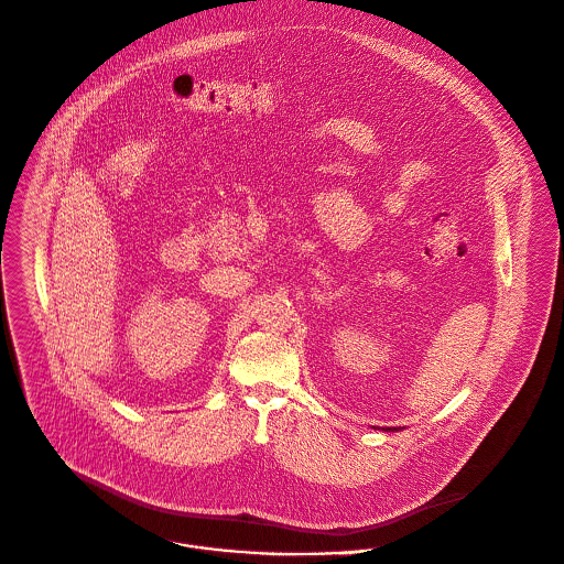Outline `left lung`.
Listing matches in <instances>:
<instances>
[{
    "mask_svg": "<svg viewBox=\"0 0 564 564\" xmlns=\"http://www.w3.org/2000/svg\"><path fill=\"white\" fill-rule=\"evenodd\" d=\"M389 430H392V427H387V432H389ZM394 432H397V427H394Z\"/></svg>",
    "mask_w": 564,
    "mask_h": 564,
    "instance_id": "left-lung-1",
    "label": "left lung"
}]
</instances>
